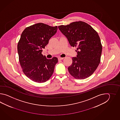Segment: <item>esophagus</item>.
Instances as JSON below:
<instances>
[{
	"mask_svg": "<svg viewBox=\"0 0 120 120\" xmlns=\"http://www.w3.org/2000/svg\"><path fill=\"white\" fill-rule=\"evenodd\" d=\"M64 58H62V57H59V58H58V60H63Z\"/></svg>",
	"mask_w": 120,
	"mask_h": 120,
	"instance_id": "obj_1",
	"label": "esophagus"
}]
</instances>
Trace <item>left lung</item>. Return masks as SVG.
Masks as SVG:
<instances>
[{
	"label": "left lung",
	"mask_w": 120,
	"mask_h": 120,
	"mask_svg": "<svg viewBox=\"0 0 120 120\" xmlns=\"http://www.w3.org/2000/svg\"><path fill=\"white\" fill-rule=\"evenodd\" d=\"M58 28L70 45L77 47V56L72 58V63L68 69L69 73L78 79L90 76L99 66L102 54V44L97 31L81 21L59 26Z\"/></svg>",
	"instance_id": "left-lung-1"
}]
</instances>
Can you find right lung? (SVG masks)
<instances>
[{"instance_id":"obj_1","label":"right lung","mask_w":120,"mask_h":120,"mask_svg":"<svg viewBox=\"0 0 120 120\" xmlns=\"http://www.w3.org/2000/svg\"><path fill=\"white\" fill-rule=\"evenodd\" d=\"M57 30V26L39 23L25 28L21 35L18 44L19 60L23 73L33 82H46L54 72L58 59H47L41 52Z\"/></svg>"}]
</instances>
